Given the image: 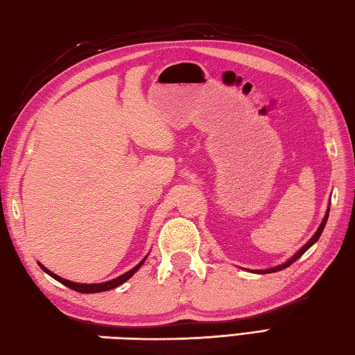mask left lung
Masks as SVG:
<instances>
[{
    "mask_svg": "<svg viewBox=\"0 0 355 355\" xmlns=\"http://www.w3.org/2000/svg\"><path fill=\"white\" fill-rule=\"evenodd\" d=\"M327 216H329V207H327V211H326V215H324V218H323V223L320 224L318 230L315 232V235H313L309 241H307V243H306V244L302 247V249H300V250L295 253V255H293L291 259H287L284 264H282V266H277V267H270V269H266V270H252V272H255V273H272V272L283 270V269H286V267H289L292 263H295V261H297L300 257H303V253H304L306 250H309V247H312L313 244L317 243L318 238H320V235H322V233H323V229H324V225H326Z\"/></svg>",
    "mask_w": 355,
    "mask_h": 355,
    "instance_id": "8db88e82",
    "label": "left lung"
}]
</instances>
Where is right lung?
I'll return each instance as SVG.
<instances>
[{
	"instance_id": "right-lung-1",
	"label": "right lung",
	"mask_w": 355,
	"mask_h": 355,
	"mask_svg": "<svg viewBox=\"0 0 355 355\" xmlns=\"http://www.w3.org/2000/svg\"><path fill=\"white\" fill-rule=\"evenodd\" d=\"M145 259H146V258H144L142 261H140V263H139L136 267H132L131 270L125 272L123 275H120V277H117V278H114V279H111V282L97 283V284H82V283L68 282V279L58 277V275H55V273H53V272H51L49 269H46V267H44L42 263H38V266L42 267V269H43L46 273H48V275H51L53 279H57L58 283L64 284L66 287H69V289H72V291L80 292V293H97V292H105V291L114 289V287H117V286H120V284H123L125 282H128V279H130L132 275H135V273L140 269V266H142V264L145 263Z\"/></svg>"
}]
</instances>
